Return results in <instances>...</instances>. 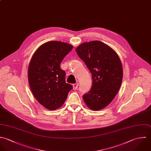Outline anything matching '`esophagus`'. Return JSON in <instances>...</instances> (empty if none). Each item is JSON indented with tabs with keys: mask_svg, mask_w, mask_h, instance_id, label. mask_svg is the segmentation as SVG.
<instances>
[{
	"mask_svg": "<svg viewBox=\"0 0 151 151\" xmlns=\"http://www.w3.org/2000/svg\"><path fill=\"white\" fill-rule=\"evenodd\" d=\"M79 85V83H76L75 84H73V90H76L77 88H78V86Z\"/></svg>",
	"mask_w": 151,
	"mask_h": 151,
	"instance_id": "34e87169",
	"label": "esophagus"
}]
</instances>
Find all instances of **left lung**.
I'll list each match as a JSON object with an SVG mask.
<instances>
[{"mask_svg":"<svg viewBox=\"0 0 151 151\" xmlns=\"http://www.w3.org/2000/svg\"><path fill=\"white\" fill-rule=\"evenodd\" d=\"M76 51L92 75L90 91L83 96L92 110H101L114 99L120 88L123 71L120 59L113 49L100 41L80 44Z\"/></svg>","mask_w":151,"mask_h":151,"instance_id":"obj_1","label":"left lung"}]
</instances>
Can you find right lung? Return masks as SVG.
Listing matches in <instances>:
<instances>
[{
	"label": "right lung",
	"instance_id": "1",
	"mask_svg": "<svg viewBox=\"0 0 151 151\" xmlns=\"http://www.w3.org/2000/svg\"><path fill=\"white\" fill-rule=\"evenodd\" d=\"M73 48L69 44L48 41L35 51L28 68V80L34 97L43 107L54 110L65 101L72 86L65 82L60 64Z\"/></svg>",
	"mask_w": 151,
	"mask_h": 151
}]
</instances>
